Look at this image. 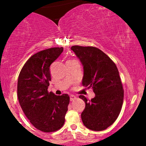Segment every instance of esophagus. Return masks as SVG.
Masks as SVG:
<instances>
[{"label":"esophagus","instance_id":"esophagus-1","mask_svg":"<svg viewBox=\"0 0 146 146\" xmlns=\"http://www.w3.org/2000/svg\"><path fill=\"white\" fill-rule=\"evenodd\" d=\"M76 99V97L74 96V95H70V101H73Z\"/></svg>","mask_w":146,"mask_h":146}]
</instances>
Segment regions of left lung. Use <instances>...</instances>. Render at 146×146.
<instances>
[{
  "instance_id": "obj_1",
  "label": "left lung",
  "mask_w": 146,
  "mask_h": 146,
  "mask_svg": "<svg viewBox=\"0 0 146 146\" xmlns=\"http://www.w3.org/2000/svg\"><path fill=\"white\" fill-rule=\"evenodd\" d=\"M71 50L83 66L82 85L92 88L94 98L85 102L81 114L82 121L87 128L101 131L111 125L119 115L123 100V90L115 64L99 48L93 46H73Z\"/></svg>"
}]
</instances>
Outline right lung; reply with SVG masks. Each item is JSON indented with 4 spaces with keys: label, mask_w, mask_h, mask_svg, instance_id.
<instances>
[{
    "label": "right lung",
    "mask_w": 146,
    "mask_h": 146,
    "mask_svg": "<svg viewBox=\"0 0 146 146\" xmlns=\"http://www.w3.org/2000/svg\"><path fill=\"white\" fill-rule=\"evenodd\" d=\"M63 47L43 50L33 55L22 68L18 80V98L23 112L35 128L45 132L62 127L69 96L48 92L50 66L60 56Z\"/></svg>",
    "instance_id": "1"
}]
</instances>
